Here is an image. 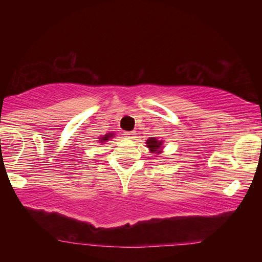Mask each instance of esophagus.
Returning a JSON list of instances; mask_svg holds the SVG:
<instances>
[{
	"mask_svg": "<svg viewBox=\"0 0 262 262\" xmlns=\"http://www.w3.org/2000/svg\"><path fill=\"white\" fill-rule=\"evenodd\" d=\"M123 135H125L126 139H135V133L134 132H125L123 133Z\"/></svg>",
	"mask_w": 262,
	"mask_h": 262,
	"instance_id": "obj_1",
	"label": "esophagus"
}]
</instances>
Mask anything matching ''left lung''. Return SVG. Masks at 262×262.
I'll use <instances>...</instances> for the list:
<instances>
[{"label":"left lung","mask_w":262,"mask_h":262,"mask_svg":"<svg viewBox=\"0 0 262 262\" xmlns=\"http://www.w3.org/2000/svg\"><path fill=\"white\" fill-rule=\"evenodd\" d=\"M147 144H148V148L151 150V152H161L158 151V149L161 148V144H162V141H157L155 137H150V139L147 141Z\"/></svg>","instance_id":"8db88e82"}]
</instances>
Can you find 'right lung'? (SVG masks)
I'll return each instance as SVG.
<instances>
[{
  "mask_svg": "<svg viewBox=\"0 0 262 262\" xmlns=\"http://www.w3.org/2000/svg\"><path fill=\"white\" fill-rule=\"evenodd\" d=\"M113 136V133H111V134H106L103 139H101V141L100 142H103V141H107V140H110V137H112Z\"/></svg>",
  "mask_w": 262,
  "mask_h": 262,
  "instance_id": "right-lung-1",
  "label": "right lung"
}]
</instances>
